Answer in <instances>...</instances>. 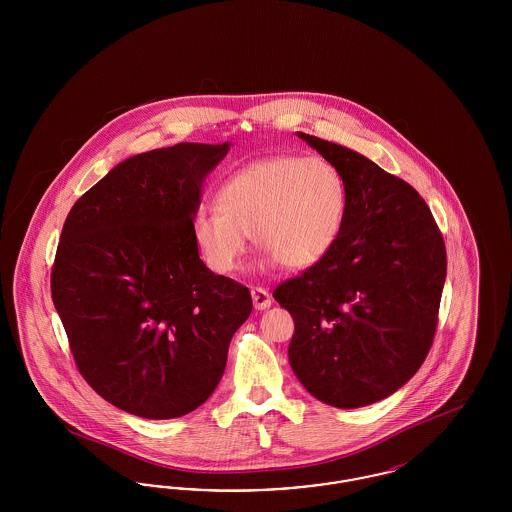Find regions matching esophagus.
<instances>
[{
	"label": "esophagus",
	"mask_w": 512,
	"mask_h": 512,
	"mask_svg": "<svg viewBox=\"0 0 512 512\" xmlns=\"http://www.w3.org/2000/svg\"><path fill=\"white\" fill-rule=\"evenodd\" d=\"M251 299L257 311H265L272 305V297L265 288H251Z\"/></svg>",
	"instance_id": "34e87169"
}]
</instances>
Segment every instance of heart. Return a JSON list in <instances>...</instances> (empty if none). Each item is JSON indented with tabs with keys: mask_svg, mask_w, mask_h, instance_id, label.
Returning <instances> with one entry per match:
<instances>
[{
	"mask_svg": "<svg viewBox=\"0 0 512 512\" xmlns=\"http://www.w3.org/2000/svg\"><path fill=\"white\" fill-rule=\"evenodd\" d=\"M219 207L195 209L192 234L205 265L228 274L240 268L253 234L267 265L305 270L338 242L347 213V184L324 157L272 155L230 174Z\"/></svg>",
	"mask_w": 512,
	"mask_h": 512,
	"instance_id": "heart-1",
	"label": "heart"
}]
</instances>
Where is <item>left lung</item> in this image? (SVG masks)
Listing matches in <instances>:
<instances>
[{
  "mask_svg": "<svg viewBox=\"0 0 512 512\" xmlns=\"http://www.w3.org/2000/svg\"><path fill=\"white\" fill-rule=\"evenodd\" d=\"M340 169L347 213L332 251L274 299L295 322L288 357L318 401L357 409L405 386L438 326L447 255L426 201L365 155L297 132Z\"/></svg>",
  "mask_w": 512,
  "mask_h": 512,
  "instance_id": "1",
  "label": "left lung"
}]
</instances>
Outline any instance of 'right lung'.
I'll list each match as a JSON object with an SVG mask.
<instances>
[{"instance_id": "add662e5", "label": "right lung", "mask_w": 512, "mask_h": 512, "mask_svg": "<svg viewBox=\"0 0 512 512\" xmlns=\"http://www.w3.org/2000/svg\"><path fill=\"white\" fill-rule=\"evenodd\" d=\"M230 142L128 157L63 224L51 297L84 380L121 411L192 413L219 386L251 293L199 259L192 217Z\"/></svg>"}]
</instances>
